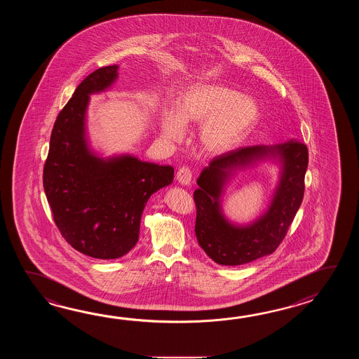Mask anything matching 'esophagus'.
I'll list each match as a JSON object with an SVG mask.
<instances>
[{"instance_id": "1", "label": "esophagus", "mask_w": 359, "mask_h": 359, "mask_svg": "<svg viewBox=\"0 0 359 359\" xmlns=\"http://www.w3.org/2000/svg\"><path fill=\"white\" fill-rule=\"evenodd\" d=\"M177 181L181 183L182 186H190L191 181H192V172H191L190 168L183 167V168L178 169Z\"/></svg>"}]
</instances>
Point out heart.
<instances>
[{"label": "heart", "instance_id": "1", "mask_svg": "<svg viewBox=\"0 0 359 359\" xmlns=\"http://www.w3.org/2000/svg\"><path fill=\"white\" fill-rule=\"evenodd\" d=\"M260 118L255 100L223 84L196 83L184 88L175 110L161 111V135L170 142L183 137V127L200 124L198 144L206 153L229 151L244 140Z\"/></svg>", "mask_w": 359, "mask_h": 359}]
</instances>
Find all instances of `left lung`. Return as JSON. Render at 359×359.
<instances>
[{
  "instance_id": "8db88e82",
  "label": "left lung",
  "mask_w": 359,
  "mask_h": 359,
  "mask_svg": "<svg viewBox=\"0 0 359 359\" xmlns=\"http://www.w3.org/2000/svg\"><path fill=\"white\" fill-rule=\"evenodd\" d=\"M263 162L279 168L268 209L248 224L231 222L221 206L229 182L237 171ZM306 168V146L295 138L277 145L240 147L215 156L203 169L194 191L198 209L195 233L206 255L221 266H241L275 252L302 204Z\"/></svg>"
}]
</instances>
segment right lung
<instances>
[{"instance_id":"1","label":"right lung","mask_w":359,"mask_h":359,"mask_svg":"<svg viewBox=\"0 0 359 359\" xmlns=\"http://www.w3.org/2000/svg\"><path fill=\"white\" fill-rule=\"evenodd\" d=\"M118 69H97L76 87L57 115L43 169V189L61 235L96 259H116L135 248L147 200L175 178L170 165L130 154L102 156L92 147L90 96L109 91Z\"/></svg>"}]
</instances>
